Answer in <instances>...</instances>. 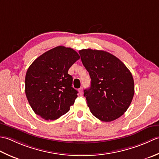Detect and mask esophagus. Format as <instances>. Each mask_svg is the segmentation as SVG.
<instances>
[{
	"instance_id": "obj_1",
	"label": "esophagus",
	"mask_w": 159,
	"mask_h": 159,
	"mask_svg": "<svg viewBox=\"0 0 159 159\" xmlns=\"http://www.w3.org/2000/svg\"><path fill=\"white\" fill-rule=\"evenodd\" d=\"M78 91H79V93L80 94V95H82V93H83V88H80L78 89Z\"/></svg>"
}]
</instances>
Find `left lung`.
Returning a JSON list of instances; mask_svg holds the SVG:
<instances>
[{
    "label": "left lung",
    "mask_w": 159,
    "mask_h": 159,
    "mask_svg": "<svg viewBox=\"0 0 159 159\" xmlns=\"http://www.w3.org/2000/svg\"><path fill=\"white\" fill-rule=\"evenodd\" d=\"M91 84L84 97L92 114L105 122L120 117L130 105L134 80L125 64L111 53L90 48L79 51Z\"/></svg>",
    "instance_id": "8db88e82"
}]
</instances>
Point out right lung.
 Instances as JSON below:
<instances>
[{"instance_id": "obj_1", "label": "right lung", "mask_w": 159, "mask_h": 159, "mask_svg": "<svg viewBox=\"0 0 159 159\" xmlns=\"http://www.w3.org/2000/svg\"><path fill=\"white\" fill-rule=\"evenodd\" d=\"M79 59L73 48L59 46L31 64L25 76V93L35 114L55 120L69 112L78 92L72 87L73 77L68 70Z\"/></svg>"}]
</instances>
